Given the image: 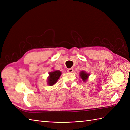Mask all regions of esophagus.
I'll list each match as a JSON object with an SVG mask.
<instances>
[{
	"mask_svg": "<svg viewBox=\"0 0 130 130\" xmlns=\"http://www.w3.org/2000/svg\"><path fill=\"white\" fill-rule=\"evenodd\" d=\"M67 71L69 72H73L74 70H73V69H72V68H69V69H68Z\"/></svg>",
	"mask_w": 130,
	"mask_h": 130,
	"instance_id": "34e87169",
	"label": "esophagus"
}]
</instances>
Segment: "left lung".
Listing matches in <instances>:
<instances>
[{
	"label": "left lung",
	"instance_id": "obj_1",
	"mask_svg": "<svg viewBox=\"0 0 130 130\" xmlns=\"http://www.w3.org/2000/svg\"><path fill=\"white\" fill-rule=\"evenodd\" d=\"M80 76L81 79H82L84 81H85L87 79V77L89 76V75L88 74H86V72H85L84 71H81L80 72Z\"/></svg>",
	"mask_w": 130,
	"mask_h": 130
}]
</instances>
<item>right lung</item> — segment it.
Here are the masks:
<instances>
[{"label": "right lung", "instance_id": "right-lung-1", "mask_svg": "<svg viewBox=\"0 0 130 130\" xmlns=\"http://www.w3.org/2000/svg\"><path fill=\"white\" fill-rule=\"evenodd\" d=\"M61 74V72L59 70H56L49 72V77L47 80L49 85L50 86H52L54 84H55L59 79Z\"/></svg>", "mask_w": 130, "mask_h": 130}]
</instances>
